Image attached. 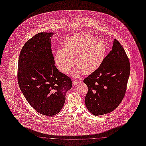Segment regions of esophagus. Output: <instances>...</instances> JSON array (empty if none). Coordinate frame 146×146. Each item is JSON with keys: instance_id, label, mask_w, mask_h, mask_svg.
<instances>
[{"instance_id": "obj_1", "label": "esophagus", "mask_w": 146, "mask_h": 146, "mask_svg": "<svg viewBox=\"0 0 146 146\" xmlns=\"http://www.w3.org/2000/svg\"><path fill=\"white\" fill-rule=\"evenodd\" d=\"M79 83V81H78V80H74V81H73V84H75V85H76V84H78Z\"/></svg>"}]
</instances>
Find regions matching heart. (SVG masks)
<instances>
[{
  "label": "heart",
  "instance_id": "1",
  "mask_svg": "<svg viewBox=\"0 0 146 146\" xmlns=\"http://www.w3.org/2000/svg\"><path fill=\"white\" fill-rule=\"evenodd\" d=\"M108 46L104 40L96 38L89 33H80L67 37L63 48L57 50L54 56L57 67L63 74H68L75 64L78 68L74 75L83 72L89 75L98 70L102 64Z\"/></svg>",
  "mask_w": 146,
  "mask_h": 146
}]
</instances>
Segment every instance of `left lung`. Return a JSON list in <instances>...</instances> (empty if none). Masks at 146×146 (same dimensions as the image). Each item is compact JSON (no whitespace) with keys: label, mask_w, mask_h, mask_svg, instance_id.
Segmentation results:
<instances>
[{"label":"left lung","mask_w":146,"mask_h":146,"mask_svg":"<svg viewBox=\"0 0 146 146\" xmlns=\"http://www.w3.org/2000/svg\"><path fill=\"white\" fill-rule=\"evenodd\" d=\"M130 74V63L124 49L114 39L111 50L96 71L83 80L88 87L84 102L94 115L109 113L124 97Z\"/></svg>","instance_id":"obj_1"}]
</instances>
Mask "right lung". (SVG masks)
Listing matches in <instances>:
<instances>
[{
	"label": "right lung",
	"mask_w": 146,
	"mask_h": 146,
	"mask_svg": "<svg viewBox=\"0 0 146 146\" xmlns=\"http://www.w3.org/2000/svg\"><path fill=\"white\" fill-rule=\"evenodd\" d=\"M53 33L42 32L23 45L18 64V82L26 100L37 112L45 115L57 114L71 88L70 78L54 66L51 49Z\"/></svg>",
	"instance_id": "obj_1"
}]
</instances>
